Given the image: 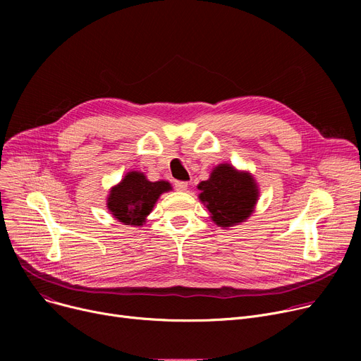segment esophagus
Returning <instances> with one entry per match:
<instances>
[{
  "label": "esophagus",
  "instance_id": "1",
  "mask_svg": "<svg viewBox=\"0 0 361 361\" xmlns=\"http://www.w3.org/2000/svg\"><path fill=\"white\" fill-rule=\"evenodd\" d=\"M174 187H176V190L184 192V190H187L188 183H187V181H180V180H177V181H174Z\"/></svg>",
  "mask_w": 361,
  "mask_h": 361
}]
</instances>
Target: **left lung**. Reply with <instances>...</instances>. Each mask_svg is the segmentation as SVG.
Masks as SVG:
<instances>
[{"label": "left lung", "mask_w": 361, "mask_h": 361, "mask_svg": "<svg viewBox=\"0 0 361 361\" xmlns=\"http://www.w3.org/2000/svg\"><path fill=\"white\" fill-rule=\"evenodd\" d=\"M200 200L219 226H233L247 219L257 202V187L247 173H238L231 165L216 166L209 180L202 181Z\"/></svg>", "instance_id": "left-lung-1"}]
</instances>
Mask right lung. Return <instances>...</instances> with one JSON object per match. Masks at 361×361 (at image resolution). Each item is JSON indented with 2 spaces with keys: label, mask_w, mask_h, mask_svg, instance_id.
Listing matches in <instances>:
<instances>
[{
  "label": "right lung",
  "mask_w": 361,
  "mask_h": 361,
  "mask_svg": "<svg viewBox=\"0 0 361 361\" xmlns=\"http://www.w3.org/2000/svg\"><path fill=\"white\" fill-rule=\"evenodd\" d=\"M171 188L166 181H147L142 173H128L124 180L112 187L108 209L126 225H142L158 197Z\"/></svg>",
  "instance_id": "add662e5"
}]
</instances>
